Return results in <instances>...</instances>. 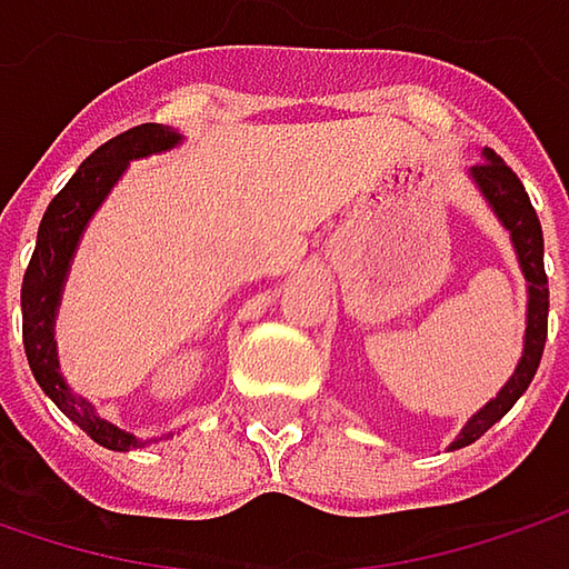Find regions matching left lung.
Here are the masks:
<instances>
[{"label": "left lung", "instance_id": "obj_1", "mask_svg": "<svg viewBox=\"0 0 569 569\" xmlns=\"http://www.w3.org/2000/svg\"><path fill=\"white\" fill-rule=\"evenodd\" d=\"M470 173L483 189L489 206L496 209V216L502 218V224L512 231L518 263L528 280V328H525V353H521V363L512 373V380L502 386V392L486 409H480L467 421V428L460 431V438L451 448L473 445L516 406L518 396L535 380L541 353H545V341H548V273H545V234H541L538 212H535L521 180L512 173V167L502 157H496V151H486V160H480Z\"/></svg>", "mask_w": 569, "mask_h": 569}]
</instances>
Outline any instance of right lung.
Here are the masks:
<instances>
[{
    "label": "right lung",
    "instance_id": "right-lung-1",
    "mask_svg": "<svg viewBox=\"0 0 569 569\" xmlns=\"http://www.w3.org/2000/svg\"><path fill=\"white\" fill-rule=\"evenodd\" d=\"M177 141H180V134L163 124H138L89 153L80 163V170L70 177V183L51 199L48 212L41 218V228H38V244L31 253V263L21 280V338H24V353H28V367H31L34 380L51 396L53 406L63 416L77 421L96 445H102L109 451H128V448H138L141 441L124 435L116 425H109L106 418L96 416L86 399L67 389L63 377L57 373L53 316H57V302H60V286H63L70 257L77 251L86 221L109 196L118 177L124 173L128 160L167 151Z\"/></svg>",
    "mask_w": 569,
    "mask_h": 569
}]
</instances>
